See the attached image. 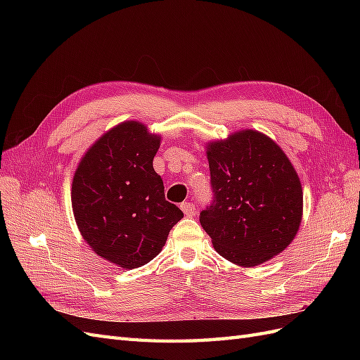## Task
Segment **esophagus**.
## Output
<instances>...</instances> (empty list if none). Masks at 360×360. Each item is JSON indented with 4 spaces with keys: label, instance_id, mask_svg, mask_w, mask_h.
<instances>
[{
    "label": "esophagus",
    "instance_id": "esophagus-1",
    "mask_svg": "<svg viewBox=\"0 0 360 360\" xmlns=\"http://www.w3.org/2000/svg\"><path fill=\"white\" fill-rule=\"evenodd\" d=\"M180 209L188 217H192V216H195V213H197V209H195V205L192 202H183L180 205Z\"/></svg>",
    "mask_w": 360,
    "mask_h": 360
}]
</instances>
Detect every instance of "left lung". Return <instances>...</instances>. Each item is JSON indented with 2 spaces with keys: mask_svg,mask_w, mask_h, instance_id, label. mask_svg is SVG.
Returning a JSON list of instances; mask_svg holds the SVG:
<instances>
[{
  "mask_svg": "<svg viewBox=\"0 0 360 360\" xmlns=\"http://www.w3.org/2000/svg\"><path fill=\"white\" fill-rule=\"evenodd\" d=\"M213 204L200 214L214 250L242 267L281 254L296 237L303 214L302 183L274 139L237 130L205 146Z\"/></svg>",
  "mask_w": 360,
  "mask_h": 360,
  "instance_id": "1",
  "label": "left lung"
}]
</instances>
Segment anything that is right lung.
<instances>
[{"label":"right lung","mask_w":360,"mask_h":360,"mask_svg":"<svg viewBox=\"0 0 360 360\" xmlns=\"http://www.w3.org/2000/svg\"><path fill=\"white\" fill-rule=\"evenodd\" d=\"M159 147V134L127 120L106 130L73 174L72 210L82 238L97 255L126 270L159 255L183 217L165 200L153 168Z\"/></svg>","instance_id":"right-lung-1"}]
</instances>
